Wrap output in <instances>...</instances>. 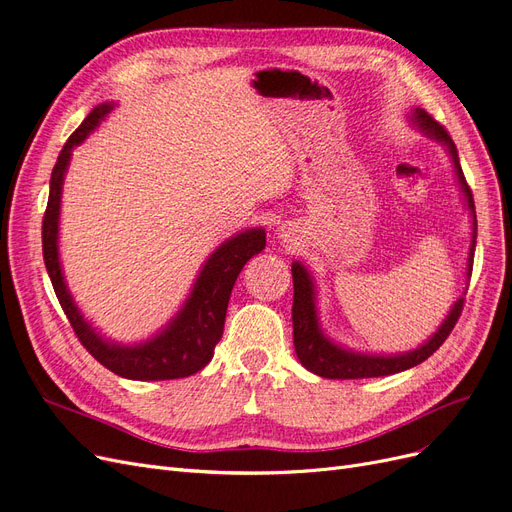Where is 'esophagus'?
I'll list each match as a JSON object with an SVG mask.
<instances>
[{"label":"esophagus","instance_id":"34e87169","mask_svg":"<svg viewBox=\"0 0 512 512\" xmlns=\"http://www.w3.org/2000/svg\"><path fill=\"white\" fill-rule=\"evenodd\" d=\"M280 237H282L284 241H286V237H290V235H288V230H286V226L282 228V232H280Z\"/></svg>","mask_w":512,"mask_h":512}]
</instances>
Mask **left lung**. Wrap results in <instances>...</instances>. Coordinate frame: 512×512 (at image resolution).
Wrapping results in <instances>:
<instances>
[{
    "mask_svg": "<svg viewBox=\"0 0 512 512\" xmlns=\"http://www.w3.org/2000/svg\"><path fill=\"white\" fill-rule=\"evenodd\" d=\"M408 117L416 130H421L425 136L440 143L453 162L459 190L463 192V200H466V207L472 215V241H470V252H468V269H466V275L470 277L472 262H474V247H476V211H474L472 190L466 177H463V170L459 164L457 147L453 143V138L448 136V132L427 111H423V108H414ZM292 284H294V299H292L294 350H297L299 361L307 371L331 380L391 376V374H399V371H406L418 363H423L444 344V339L451 335L455 322L461 316L463 297H466V292H463L451 307V312H448V316L444 318V322L438 327V331L433 333L423 346L408 352H399V354H367V352H354L350 348L335 344L333 339L327 337V333L322 331L318 307H316L314 277L299 260L292 262Z\"/></svg>",
    "mask_w": 512,
    "mask_h": 512,
    "instance_id": "1",
    "label": "left lung"
}]
</instances>
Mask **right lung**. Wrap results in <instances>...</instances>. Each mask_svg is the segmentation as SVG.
<instances>
[{
    "label": "right lung",
    "instance_id": "obj_1",
    "mask_svg": "<svg viewBox=\"0 0 512 512\" xmlns=\"http://www.w3.org/2000/svg\"><path fill=\"white\" fill-rule=\"evenodd\" d=\"M115 108V102L98 104L91 111L68 143L61 149L51 173V192L42 220V256L61 309L68 316L72 329L87 352L113 374L128 380H175L188 378L203 369L211 359L215 344L224 333V320L232 286L241 269L252 256L267 245L265 228H247L239 235L226 239L200 269L179 312L170 318L162 331L141 344H117L100 335L91 322L85 320L79 305L74 303L66 286L59 262V209L64 177L72 158V149L81 145L94 132L104 117Z\"/></svg>",
    "mask_w": 512,
    "mask_h": 512
}]
</instances>
